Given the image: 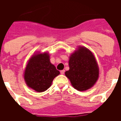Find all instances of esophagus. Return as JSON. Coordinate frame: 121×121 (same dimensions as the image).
Segmentation results:
<instances>
[{"label":"esophagus","instance_id":"esophagus-1","mask_svg":"<svg viewBox=\"0 0 121 121\" xmlns=\"http://www.w3.org/2000/svg\"><path fill=\"white\" fill-rule=\"evenodd\" d=\"M65 71L64 70H61V71H60V73L61 74V75H63V74L65 73Z\"/></svg>","mask_w":121,"mask_h":121}]
</instances>
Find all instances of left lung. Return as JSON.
Instances as JSON below:
<instances>
[{
    "instance_id": "obj_1",
    "label": "left lung",
    "mask_w": 121,
    "mask_h": 121,
    "mask_svg": "<svg viewBox=\"0 0 121 121\" xmlns=\"http://www.w3.org/2000/svg\"><path fill=\"white\" fill-rule=\"evenodd\" d=\"M69 70L65 74L74 88L85 91L95 84L99 77V67L94 53L87 48L78 46L70 56Z\"/></svg>"
}]
</instances>
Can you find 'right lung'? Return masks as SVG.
<instances>
[{
	"label": "right lung",
	"mask_w": 121,
	"mask_h": 121,
	"mask_svg": "<svg viewBox=\"0 0 121 121\" xmlns=\"http://www.w3.org/2000/svg\"><path fill=\"white\" fill-rule=\"evenodd\" d=\"M60 73L50 62L48 52L36 51L27 61L23 77L28 87L37 92H43L51 86L53 79Z\"/></svg>",
	"instance_id": "obj_1"
}]
</instances>
